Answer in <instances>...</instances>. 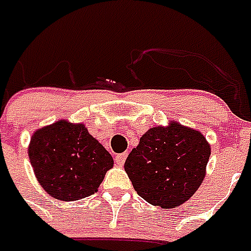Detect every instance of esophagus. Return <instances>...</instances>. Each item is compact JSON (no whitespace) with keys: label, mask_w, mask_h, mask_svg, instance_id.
Wrapping results in <instances>:
<instances>
[{"label":"esophagus","mask_w":251,"mask_h":251,"mask_svg":"<svg viewBox=\"0 0 251 251\" xmlns=\"http://www.w3.org/2000/svg\"><path fill=\"white\" fill-rule=\"evenodd\" d=\"M126 158H127V153H120L115 155V162L118 166H123L124 162H126Z\"/></svg>","instance_id":"obj_1"}]
</instances>
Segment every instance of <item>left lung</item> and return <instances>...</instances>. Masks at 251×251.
<instances>
[{
    "mask_svg": "<svg viewBox=\"0 0 251 251\" xmlns=\"http://www.w3.org/2000/svg\"><path fill=\"white\" fill-rule=\"evenodd\" d=\"M211 146L202 132L170 120L141 136L124 170L137 194L162 208L181 206L206 176Z\"/></svg>",
    "mask_w": 251,
    "mask_h": 251,
    "instance_id": "8db88e82",
    "label": "left lung"
}]
</instances>
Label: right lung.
<instances>
[{"instance_id": "right-lung-1", "label": "right lung", "mask_w": 251, "mask_h": 251, "mask_svg": "<svg viewBox=\"0 0 251 251\" xmlns=\"http://www.w3.org/2000/svg\"><path fill=\"white\" fill-rule=\"evenodd\" d=\"M28 157L40 185L61 201H77L96 193L114 166L111 154L89 135L85 124L66 119L36 129Z\"/></svg>"}]
</instances>
